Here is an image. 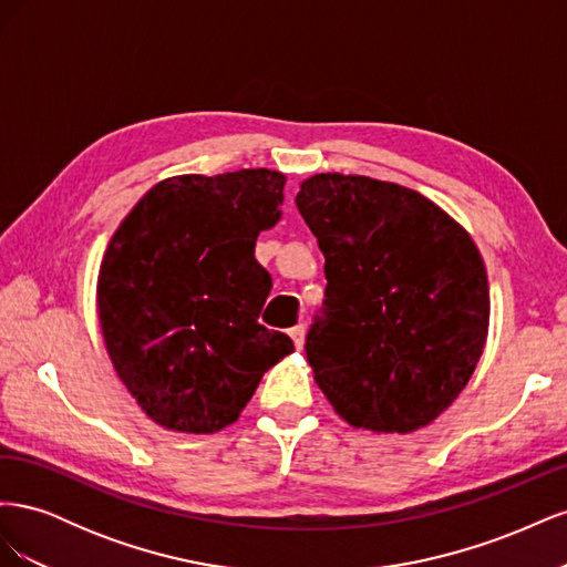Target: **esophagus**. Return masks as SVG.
<instances>
[{
  "mask_svg": "<svg viewBox=\"0 0 567 567\" xmlns=\"http://www.w3.org/2000/svg\"><path fill=\"white\" fill-rule=\"evenodd\" d=\"M290 338H293V346L298 350H302V346H305V326H296V329H290Z\"/></svg>",
  "mask_w": 567,
  "mask_h": 567,
  "instance_id": "esophagus-1",
  "label": "esophagus"
}]
</instances>
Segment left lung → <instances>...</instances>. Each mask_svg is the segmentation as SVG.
<instances>
[{
    "label": "left lung",
    "mask_w": 567,
    "mask_h": 567,
    "mask_svg": "<svg viewBox=\"0 0 567 567\" xmlns=\"http://www.w3.org/2000/svg\"><path fill=\"white\" fill-rule=\"evenodd\" d=\"M296 203L329 281L305 346L315 383L352 427L431 425L487 342L489 284L471 234L414 188L364 175L307 177Z\"/></svg>",
    "instance_id": "8db88e82"
}]
</instances>
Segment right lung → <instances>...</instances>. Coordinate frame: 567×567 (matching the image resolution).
<instances>
[{
  "instance_id": "obj_1",
  "label": "right lung",
  "mask_w": 567,
  "mask_h": 567,
  "mask_svg": "<svg viewBox=\"0 0 567 567\" xmlns=\"http://www.w3.org/2000/svg\"><path fill=\"white\" fill-rule=\"evenodd\" d=\"M284 186L267 167L167 177L111 236L96 279L101 336L117 379L167 431L236 423L265 371L296 350L257 321L271 279L255 244L281 219Z\"/></svg>"
}]
</instances>
